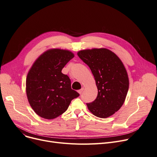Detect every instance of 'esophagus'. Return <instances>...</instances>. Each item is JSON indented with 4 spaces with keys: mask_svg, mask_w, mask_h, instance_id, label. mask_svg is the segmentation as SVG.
Returning <instances> with one entry per match:
<instances>
[{
    "mask_svg": "<svg viewBox=\"0 0 157 157\" xmlns=\"http://www.w3.org/2000/svg\"><path fill=\"white\" fill-rule=\"evenodd\" d=\"M83 90H84V88H81V89H80V90H78V92L79 94H82V92H83Z\"/></svg>",
    "mask_w": 157,
    "mask_h": 157,
    "instance_id": "obj_1",
    "label": "esophagus"
}]
</instances>
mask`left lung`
Listing matches in <instances>:
<instances>
[{
    "mask_svg": "<svg viewBox=\"0 0 157 157\" xmlns=\"http://www.w3.org/2000/svg\"><path fill=\"white\" fill-rule=\"evenodd\" d=\"M78 56L88 65L98 89L96 99L86 104L95 116L105 118L118 111L125 100L129 81L124 65L118 56L106 48L78 52Z\"/></svg>",
    "mask_w": 157,
    "mask_h": 157,
    "instance_id": "1",
    "label": "left lung"
}]
</instances>
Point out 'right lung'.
<instances>
[{"mask_svg":"<svg viewBox=\"0 0 157 157\" xmlns=\"http://www.w3.org/2000/svg\"><path fill=\"white\" fill-rule=\"evenodd\" d=\"M74 56L69 50L50 49L33 63L26 79V93L34 112L45 119H54L66 111L79 94L71 88V79L62 72Z\"/></svg>","mask_w":157,"mask_h":157,"instance_id":"right-lung-1","label":"right lung"}]
</instances>
